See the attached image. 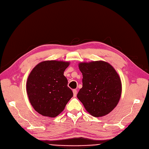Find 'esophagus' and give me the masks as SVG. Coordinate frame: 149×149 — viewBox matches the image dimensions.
<instances>
[{"label":"esophagus","mask_w":149,"mask_h":149,"mask_svg":"<svg viewBox=\"0 0 149 149\" xmlns=\"http://www.w3.org/2000/svg\"><path fill=\"white\" fill-rule=\"evenodd\" d=\"M73 94H74V96L75 97L77 96V91L76 90H73Z\"/></svg>","instance_id":"1"}]
</instances>
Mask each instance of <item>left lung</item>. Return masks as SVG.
Wrapping results in <instances>:
<instances>
[{
  "label": "left lung",
  "mask_w": 149,
  "mask_h": 149,
  "mask_svg": "<svg viewBox=\"0 0 149 149\" xmlns=\"http://www.w3.org/2000/svg\"><path fill=\"white\" fill-rule=\"evenodd\" d=\"M83 86L77 94L86 111L95 117L105 116L117 106L122 81L117 71L103 61L80 63Z\"/></svg>",
  "instance_id": "1"
}]
</instances>
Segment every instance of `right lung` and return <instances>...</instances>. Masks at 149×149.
I'll return each mask as SVG.
<instances>
[{
	"label": "right lung",
	"instance_id": "obj_1",
	"mask_svg": "<svg viewBox=\"0 0 149 149\" xmlns=\"http://www.w3.org/2000/svg\"><path fill=\"white\" fill-rule=\"evenodd\" d=\"M69 64L63 61H44L30 72L26 84L27 96L33 108L43 116L56 117L73 96L64 75Z\"/></svg>",
	"mask_w": 149,
	"mask_h": 149
}]
</instances>
